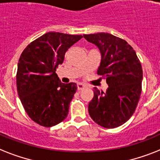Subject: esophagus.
Returning a JSON list of instances; mask_svg holds the SVG:
<instances>
[{"mask_svg":"<svg viewBox=\"0 0 160 160\" xmlns=\"http://www.w3.org/2000/svg\"><path fill=\"white\" fill-rule=\"evenodd\" d=\"M77 88H78V90H82L83 89H84V88H85V85L83 84H80H80H78Z\"/></svg>","mask_w":160,"mask_h":160,"instance_id":"esophagus-1","label":"esophagus"}]
</instances>
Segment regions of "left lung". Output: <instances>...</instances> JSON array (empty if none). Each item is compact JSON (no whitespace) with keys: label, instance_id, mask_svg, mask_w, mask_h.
<instances>
[{"label":"left lung","instance_id":"8db88e82","mask_svg":"<svg viewBox=\"0 0 160 160\" xmlns=\"http://www.w3.org/2000/svg\"><path fill=\"white\" fill-rule=\"evenodd\" d=\"M100 50L102 59L97 74L108 84L107 91L93 89L89 116L105 128L120 127L129 120L138 104L143 71L135 50L127 41L107 33L84 34Z\"/></svg>","mask_w":160,"mask_h":160}]
</instances>
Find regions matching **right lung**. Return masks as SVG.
Returning <instances> with one entry per match:
<instances>
[{
    "label": "right lung",
    "mask_w": 160,
    "mask_h": 160,
    "mask_svg": "<svg viewBox=\"0 0 160 160\" xmlns=\"http://www.w3.org/2000/svg\"><path fill=\"white\" fill-rule=\"evenodd\" d=\"M83 38L49 32L26 47L18 62L16 86L28 116L38 125L50 127L67 118L77 86L63 84L56 74L67 51Z\"/></svg>",
    "instance_id": "right-lung-1"
}]
</instances>
